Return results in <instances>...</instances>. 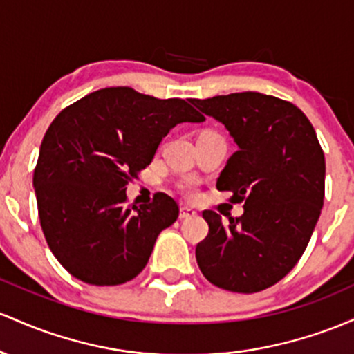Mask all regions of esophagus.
<instances>
[{
    "mask_svg": "<svg viewBox=\"0 0 354 354\" xmlns=\"http://www.w3.org/2000/svg\"><path fill=\"white\" fill-rule=\"evenodd\" d=\"M196 210L194 209H190V207H180V214H178V217H180L182 221L184 219H190V217H194L196 216Z\"/></svg>",
    "mask_w": 354,
    "mask_h": 354,
    "instance_id": "esophagus-1",
    "label": "esophagus"
}]
</instances>
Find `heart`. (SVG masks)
<instances>
[{"label": "heart", "mask_w": 354, "mask_h": 354, "mask_svg": "<svg viewBox=\"0 0 354 354\" xmlns=\"http://www.w3.org/2000/svg\"><path fill=\"white\" fill-rule=\"evenodd\" d=\"M182 190H184L185 194H192L194 192V184H192V182H185V184L182 185Z\"/></svg>", "instance_id": "heart-1"}]
</instances>
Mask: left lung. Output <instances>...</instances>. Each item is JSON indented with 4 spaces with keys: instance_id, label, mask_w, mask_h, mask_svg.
<instances>
[{
    "instance_id": "left-lung-1",
    "label": "left lung",
    "mask_w": 354,
    "mask_h": 354,
    "mask_svg": "<svg viewBox=\"0 0 354 354\" xmlns=\"http://www.w3.org/2000/svg\"><path fill=\"white\" fill-rule=\"evenodd\" d=\"M227 129L237 150L217 178L244 202V214H202L209 234L196 248L205 279L232 292L276 284L303 256L319 219L326 162L308 117L292 103L257 91L192 100Z\"/></svg>"
}]
</instances>
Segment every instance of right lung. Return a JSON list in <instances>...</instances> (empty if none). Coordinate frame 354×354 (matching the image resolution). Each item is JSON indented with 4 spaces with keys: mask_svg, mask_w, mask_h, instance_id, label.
Returning <instances> with one entry per match:
<instances>
[{
    "mask_svg": "<svg viewBox=\"0 0 354 354\" xmlns=\"http://www.w3.org/2000/svg\"><path fill=\"white\" fill-rule=\"evenodd\" d=\"M204 122L185 100H158L129 86L75 102L43 137L33 189L51 252L71 276L95 286L133 279L158 234L178 217L172 197L127 207V184L150 165L177 124Z\"/></svg>",
    "mask_w": 354,
    "mask_h": 354,
    "instance_id": "obj_1",
    "label": "right lung"
}]
</instances>
